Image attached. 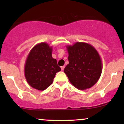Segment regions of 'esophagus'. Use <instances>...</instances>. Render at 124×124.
Listing matches in <instances>:
<instances>
[{
    "instance_id": "1",
    "label": "esophagus",
    "mask_w": 124,
    "mask_h": 124,
    "mask_svg": "<svg viewBox=\"0 0 124 124\" xmlns=\"http://www.w3.org/2000/svg\"><path fill=\"white\" fill-rule=\"evenodd\" d=\"M64 68H65V66H62V67H61V70L63 71L64 70Z\"/></svg>"
}]
</instances>
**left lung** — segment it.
I'll return each instance as SVG.
<instances>
[{"label":"left lung","instance_id":"left-lung-1","mask_svg":"<svg viewBox=\"0 0 124 124\" xmlns=\"http://www.w3.org/2000/svg\"><path fill=\"white\" fill-rule=\"evenodd\" d=\"M69 64L64 69L73 86L84 90L96 84L102 72V61L97 51L90 44L77 42L67 45Z\"/></svg>","mask_w":124,"mask_h":124}]
</instances>
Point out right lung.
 Masks as SVG:
<instances>
[{
  "mask_svg": "<svg viewBox=\"0 0 124 124\" xmlns=\"http://www.w3.org/2000/svg\"><path fill=\"white\" fill-rule=\"evenodd\" d=\"M52 47L46 42L35 45L30 51L24 65V75L27 83L38 90H44L54 81L55 75L61 71L56 59L52 56Z\"/></svg>",
  "mask_w": 124,
  "mask_h": 124,
  "instance_id": "add662e5",
  "label": "right lung"
}]
</instances>
